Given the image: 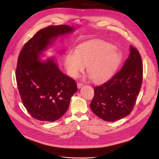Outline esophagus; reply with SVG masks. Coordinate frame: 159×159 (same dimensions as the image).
<instances>
[{"label":"esophagus","instance_id":"34e87169","mask_svg":"<svg viewBox=\"0 0 159 159\" xmlns=\"http://www.w3.org/2000/svg\"><path fill=\"white\" fill-rule=\"evenodd\" d=\"M83 85H84V84L82 83H80V82H78L77 83V87H78V89L81 88Z\"/></svg>","mask_w":159,"mask_h":159}]
</instances>
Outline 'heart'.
Wrapping results in <instances>:
<instances>
[{
  "label": "heart",
  "instance_id": "heart-1",
  "mask_svg": "<svg viewBox=\"0 0 159 159\" xmlns=\"http://www.w3.org/2000/svg\"><path fill=\"white\" fill-rule=\"evenodd\" d=\"M121 60V54L114 45L104 41H91L80 44L76 51L65 57V66L72 77L78 76L87 66V73L94 82H101L115 72Z\"/></svg>",
  "mask_w": 159,
  "mask_h": 159
}]
</instances>
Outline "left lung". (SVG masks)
I'll return each instance as SVG.
<instances>
[{
    "instance_id": "left-lung-1",
    "label": "left lung",
    "mask_w": 159,
    "mask_h": 159,
    "mask_svg": "<svg viewBox=\"0 0 159 159\" xmlns=\"http://www.w3.org/2000/svg\"><path fill=\"white\" fill-rule=\"evenodd\" d=\"M143 80V65L139 50L130 46L122 69L106 82L94 87L90 107L106 121L121 120L132 111Z\"/></svg>"
}]
</instances>
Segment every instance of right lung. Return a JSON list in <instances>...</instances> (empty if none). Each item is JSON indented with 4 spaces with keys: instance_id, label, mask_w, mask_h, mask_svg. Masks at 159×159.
<instances>
[{
    "instance_id": "1",
    "label": "right lung",
    "mask_w": 159,
    "mask_h": 159,
    "mask_svg": "<svg viewBox=\"0 0 159 159\" xmlns=\"http://www.w3.org/2000/svg\"><path fill=\"white\" fill-rule=\"evenodd\" d=\"M67 25L50 26L38 31L25 44L16 71L19 93L31 116L42 121H55L69 108L77 92L74 79L63 74L53 58L41 61L39 54L58 36L72 33Z\"/></svg>"
}]
</instances>
